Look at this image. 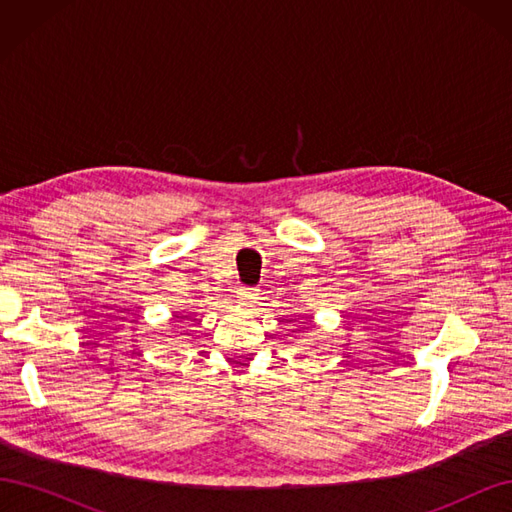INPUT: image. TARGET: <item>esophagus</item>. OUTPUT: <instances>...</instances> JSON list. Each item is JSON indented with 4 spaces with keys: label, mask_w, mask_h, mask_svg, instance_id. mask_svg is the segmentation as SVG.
<instances>
[{
    "label": "esophagus",
    "mask_w": 512,
    "mask_h": 512,
    "mask_svg": "<svg viewBox=\"0 0 512 512\" xmlns=\"http://www.w3.org/2000/svg\"><path fill=\"white\" fill-rule=\"evenodd\" d=\"M256 299H258V290L256 288H245L243 286V288L237 290V301L243 307H252L256 303Z\"/></svg>",
    "instance_id": "obj_1"
}]
</instances>
